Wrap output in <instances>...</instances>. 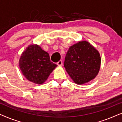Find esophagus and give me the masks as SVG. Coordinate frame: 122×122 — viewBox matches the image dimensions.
Masks as SVG:
<instances>
[{
    "label": "esophagus",
    "instance_id": "esophagus-1",
    "mask_svg": "<svg viewBox=\"0 0 122 122\" xmlns=\"http://www.w3.org/2000/svg\"><path fill=\"white\" fill-rule=\"evenodd\" d=\"M57 65L58 66H61L63 65V61H58V62L57 63Z\"/></svg>",
    "mask_w": 122,
    "mask_h": 122
}]
</instances>
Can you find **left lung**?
I'll return each mask as SVG.
<instances>
[{
	"label": "left lung",
	"instance_id": "8db88e82",
	"mask_svg": "<svg viewBox=\"0 0 122 122\" xmlns=\"http://www.w3.org/2000/svg\"><path fill=\"white\" fill-rule=\"evenodd\" d=\"M101 64L99 51L88 41H83L70 46L64 66L73 81L81 85L96 78Z\"/></svg>",
	"mask_w": 122,
	"mask_h": 122
}]
</instances>
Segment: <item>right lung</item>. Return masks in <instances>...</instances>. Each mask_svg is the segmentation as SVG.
I'll return each mask as SVG.
<instances>
[{
    "instance_id": "add662e5",
    "label": "right lung",
    "mask_w": 122,
    "mask_h": 122,
    "mask_svg": "<svg viewBox=\"0 0 122 122\" xmlns=\"http://www.w3.org/2000/svg\"><path fill=\"white\" fill-rule=\"evenodd\" d=\"M19 68L25 78L36 84H42L57 65L51 61L49 55L37 44L29 45L21 54Z\"/></svg>"
}]
</instances>
